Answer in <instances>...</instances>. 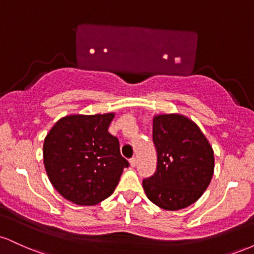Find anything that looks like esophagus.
<instances>
[{
    "instance_id": "34e87169",
    "label": "esophagus",
    "mask_w": 254,
    "mask_h": 254,
    "mask_svg": "<svg viewBox=\"0 0 254 254\" xmlns=\"http://www.w3.org/2000/svg\"><path fill=\"white\" fill-rule=\"evenodd\" d=\"M130 166H131V167H136V166H137L136 157H132V159H130Z\"/></svg>"
}]
</instances>
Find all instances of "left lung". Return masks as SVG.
<instances>
[{
  "instance_id": "obj_1",
  "label": "left lung",
  "mask_w": 254,
  "mask_h": 254,
  "mask_svg": "<svg viewBox=\"0 0 254 254\" xmlns=\"http://www.w3.org/2000/svg\"><path fill=\"white\" fill-rule=\"evenodd\" d=\"M157 153L154 176L143 180L148 199L165 210H180L204 193L214 174L212 147L199 127L178 113L153 118Z\"/></svg>"
}]
</instances>
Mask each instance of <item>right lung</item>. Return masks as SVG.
<instances>
[{"label": "right lung", "instance_id": "1", "mask_svg": "<svg viewBox=\"0 0 254 254\" xmlns=\"http://www.w3.org/2000/svg\"><path fill=\"white\" fill-rule=\"evenodd\" d=\"M115 113L61 118L44 139L43 157L52 186L78 205H94L115 191L129 162L109 132Z\"/></svg>", "mask_w": 254, "mask_h": 254}]
</instances>
